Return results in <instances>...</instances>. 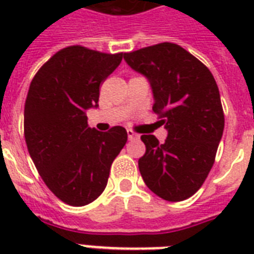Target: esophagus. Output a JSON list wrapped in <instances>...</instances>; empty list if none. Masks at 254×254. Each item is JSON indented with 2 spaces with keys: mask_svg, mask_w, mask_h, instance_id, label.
<instances>
[{
  "mask_svg": "<svg viewBox=\"0 0 254 254\" xmlns=\"http://www.w3.org/2000/svg\"><path fill=\"white\" fill-rule=\"evenodd\" d=\"M127 137H129V139H138L139 138V135L137 134V133H134V131H131V130H127Z\"/></svg>",
  "mask_w": 254,
  "mask_h": 254,
  "instance_id": "34e87169",
  "label": "esophagus"
}]
</instances>
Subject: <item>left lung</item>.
Wrapping results in <instances>:
<instances>
[{
  "label": "left lung",
  "instance_id": "1",
  "mask_svg": "<svg viewBox=\"0 0 254 254\" xmlns=\"http://www.w3.org/2000/svg\"><path fill=\"white\" fill-rule=\"evenodd\" d=\"M127 65L151 87L165 143L141 135L146 153L138 159L149 189L169 201L189 199L200 189L213 166L224 130L220 93L212 73L200 61L174 43L124 54Z\"/></svg>",
  "mask_w": 254,
  "mask_h": 254
}]
</instances>
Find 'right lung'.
I'll use <instances>...</instances> for the list:
<instances>
[{
  "mask_svg": "<svg viewBox=\"0 0 254 254\" xmlns=\"http://www.w3.org/2000/svg\"><path fill=\"white\" fill-rule=\"evenodd\" d=\"M123 61L81 46L58 51L34 76L25 104V139L42 179L62 201L89 204L107 187L125 127L99 131L85 112L99 107L100 84Z\"/></svg>",
  "mask_w": 254,
  "mask_h": 254,
  "instance_id": "right-lung-1",
  "label": "right lung"
}]
</instances>
